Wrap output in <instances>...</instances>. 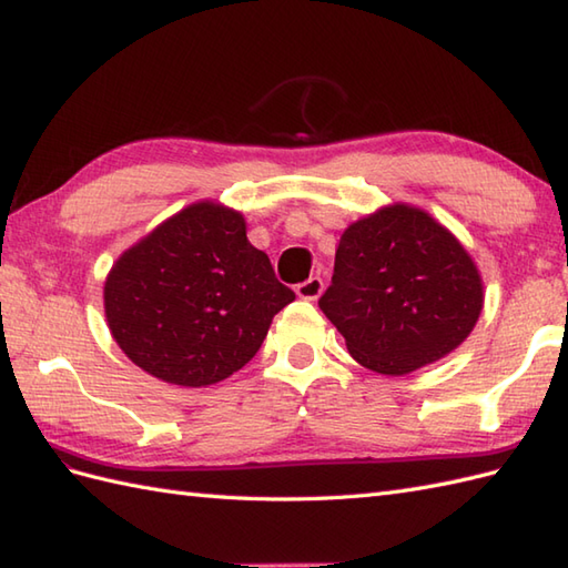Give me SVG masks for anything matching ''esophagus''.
<instances>
[{"label": "esophagus", "mask_w": 568, "mask_h": 568, "mask_svg": "<svg viewBox=\"0 0 568 568\" xmlns=\"http://www.w3.org/2000/svg\"><path fill=\"white\" fill-rule=\"evenodd\" d=\"M322 291H324V283H322L320 275H312V277H307L305 283L295 285L297 297L300 300H310V303H312V300H317L322 295Z\"/></svg>", "instance_id": "esophagus-1"}]
</instances>
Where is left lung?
<instances>
[{
	"mask_svg": "<svg viewBox=\"0 0 568 568\" xmlns=\"http://www.w3.org/2000/svg\"><path fill=\"white\" fill-rule=\"evenodd\" d=\"M320 310L361 366L405 376L468 339L484 310V277L427 210L390 202L344 229Z\"/></svg>",
	"mask_w": 568,
	"mask_h": 568,
	"instance_id": "1",
	"label": "left lung"
}]
</instances>
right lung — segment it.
Masks as SVG:
<instances>
[{"label":"right lung","instance_id":"1","mask_svg":"<svg viewBox=\"0 0 568 568\" xmlns=\"http://www.w3.org/2000/svg\"><path fill=\"white\" fill-rule=\"evenodd\" d=\"M293 300L268 256L251 246L244 214L216 200L168 216L104 281V317L119 348L180 388H207L244 368Z\"/></svg>","mask_w":568,"mask_h":568}]
</instances>
